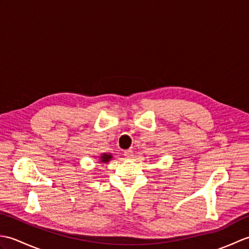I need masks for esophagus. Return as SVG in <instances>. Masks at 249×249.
<instances>
[{
	"mask_svg": "<svg viewBox=\"0 0 249 249\" xmlns=\"http://www.w3.org/2000/svg\"><path fill=\"white\" fill-rule=\"evenodd\" d=\"M124 156L127 158V160H130V158H133V156H134V151L133 150H126L125 152H124Z\"/></svg>",
	"mask_w": 249,
	"mask_h": 249,
	"instance_id": "1",
	"label": "esophagus"
}]
</instances>
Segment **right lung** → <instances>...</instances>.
<instances>
[{
	"label": "right lung",
	"mask_w": 249,
	"mask_h": 249,
	"mask_svg": "<svg viewBox=\"0 0 249 249\" xmlns=\"http://www.w3.org/2000/svg\"><path fill=\"white\" fill-rule=\"evenodd\" d=\"M111 158H112V155L111 154H106V153H104V154L100 156V162H108Z\"/></svg>",
	"instance_id": "add662e5"
}]
</instances>
